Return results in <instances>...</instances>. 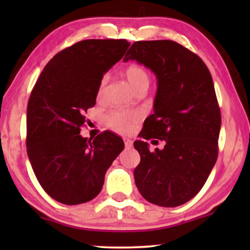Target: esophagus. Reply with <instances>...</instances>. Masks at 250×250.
Masks as SVG:
<instances>
[{"label": "esophagus", "mask_w": 250, "mask_h": 250, "mask_svg": "<svg viewBox=\"0 0 250 250\" xmlns=\"http://www.w3.org/2000/svg\"><path fill=\"white\" fill-rule=\"evenodd\" d=\"M124 142H125V148H126V149H131L132 146H133V142H132V140H129V139H124Z\"/></svg>", "instance_id": "34e87169"}]
</instances>
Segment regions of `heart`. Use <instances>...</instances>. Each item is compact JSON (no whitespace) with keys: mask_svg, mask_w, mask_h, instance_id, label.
<instances>
[{"mask_svg":"<svg viewBox=\"0 0 250 250\" xmlns=\"http://www.w3.org/2000/svg\"><path fill=\"white\" fill-rule=\"evenodd\" d=\"M124 76L129 84V86L133 88V91L136 92L142 88H148L149 86V74L145 68L140 66V64H129L124 69ZM108 76L104 75L101 78L100 83H99L98 87V98L101 99L102 95L104 93L105 85H107ZM141 116L138 111L135 110H128V109H116V110H111L107 115V124L110 128L118 133H126L131 132L134 125L140 121Z\"/></svg>","mask_w":250,"mask_h":250,"instance_id":"1","label":"heart"}]
</instances>
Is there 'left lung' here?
<instances>
[{"mask_svg":"<svg viewBox=\"0 0 250 250\" xmlns=\"http://www.w3.org/2000/svg\"><path fill=\"white\" fill-rule=\"evenodd\" d=\"M128 60L149 68L158 84L140 138L166 141L152 153L144 140L134 142L141 156L135 184L149 203L180 206L199 192L217 159L221 111L213 78L196 53L169 40L134 42Z\"/></svg>","mask_w":250,"mask_h":250,"instance_id":"8db88e82","label":"left lung"}]
</instances>
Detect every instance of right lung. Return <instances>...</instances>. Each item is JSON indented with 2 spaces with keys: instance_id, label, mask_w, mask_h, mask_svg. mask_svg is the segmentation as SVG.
Returning <instances> with one entry per match:
<instances>
[{
  "instance_id": "add662e5",
  "label": "right lung",
  "mask_w": 250,
  "mask_h": 250,
  "mask_svg": "<svg viewBox=\"0 0 250 250\" xmlns=\"http://www.w3.org/2000/svg\"><path fill=\"white\" fill-rule=\"evenodd\" d=\"M126 40H85L60 51L40 75L27 105V155L41 186L64 205L100 193L124 141L104 131L88 140L81 127L104 75L128 49Z\"/></svg>"
}]
</instances>
